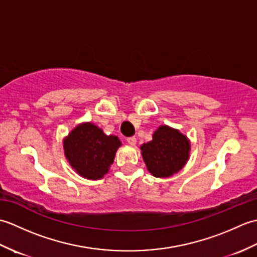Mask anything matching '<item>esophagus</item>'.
I'll return each mask as SVG.
<instances>
[{
    "instance_id": "34e87169",
    "label": "esophagus",
    "mask_w": 257,
    "mask_h": 257,
    "mask_svg": "<svg viewBox=\"0 0 257 257\" xmlns=\"http://www.w3.org/2000/svg\"><path fill=\"white\" fill-rule=\"evenodd\" d=\"M127 143L130 146H136V144H137V138H136V137H129V138H127Z\"/></svg>"
}]
</instances>
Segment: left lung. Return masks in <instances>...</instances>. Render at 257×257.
<instances>
[{
	"mask_svg": "<svg viewBox=\"0 0 257 257\" xmlns=\"http://www.w3.org/2000/svg\"><path fill=\"white\" fill-rule=\"evenodd\" d=\"M148 171L156 178H168L181 170L190 154V141L178 129L160 125L152 140L140 147Z\"/></svg>",
	"mask_w": 257,
	"mask_h": 257,
	"instance_id": "1",
	"label": "left lung"
}]
</instances>
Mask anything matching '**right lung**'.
Masks as SVG:
<instances>
[{
	"mask_svg": "<svg viewBox=\"0 0 257 257\" xmlns=\"http://www.w3.org/2000/svg\"><path fill=\"white\" fill-rule=\"evenodd\" d=\"M63 144L69 165L79 176L90 180L105 176L121 146L117 136L105 135L102 129L91 122L75 127Z\"/></svg>",
	"mask_w": 257,
	"mask_h": 257,
	"instance_id": "obj_1",
	"label": "right lung"
}]
</instances>
